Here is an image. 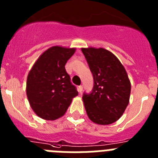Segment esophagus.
I'll list each match as a JSON object with an SVG mask.
<instances>
[{"label":"esophagus","mask_w":158,"mask_h":158,"mask_svg":"<svg viewBox=\"0 0 158 158\" xmlns=\"http://www.w3.org/2000/svg\"><path fill=\"white\" fill-rule=\"evenodd\" d=\"M77 89H78V92H79V93H81V92L83 91V86H82V85L78 86Z\"/></svg>","instance_id":"34e87169"}]
</instances>
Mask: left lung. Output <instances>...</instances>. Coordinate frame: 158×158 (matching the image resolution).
<instances>
[{
    "label": "left lung",
    "mask_w": 158,
    "mask_h": 158,
    "mask_svg": "<svg viewBox=\"0 0 158 158\" xmlns=\"http://www.w3.org/2000/svg\"><path fill=\"white\" fill-rule=\"evenodd\" d=\"M94 85L89 94L84 93V105L93 123L108 125L120 118L129 104L131 82L119 60L104 48H81Z\"/></svg>",
    "instance_id": "1"
}]
</instances>
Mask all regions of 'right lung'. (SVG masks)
<instances>
[{"mask_svg":"<svg viewBox=\"0 0 158 158\" xmlns=\"http://www.w3.org/2000/svg\"><path fill=\"white\" fill-rule=\"evenodd\" d=\"M76 49L54 46L47 49L32 66L27 78V96L32 110L46 120L65 114L78 95L65 65Z\"/></svg>","mask_w":158,"mask_h":158,"instance_id":"add662e5","label":"right lung"}]
</instances>
